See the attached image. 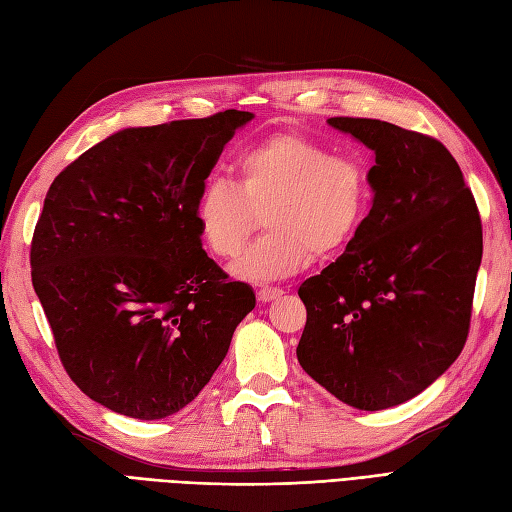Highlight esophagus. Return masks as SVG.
<instances>
[{"label": "esophagus", "mask_w": 512, "mask_h": 512, "mask_svg": "<svg viewBox=\"0 0 512 512\" xmlns=\"http://www.w3.org/2000/svg\"><path fill=\"white\" fill-rule=\"evenodd\" d=\"M284 290L280 286H260L258 288V301H271L275 297H280Z\"/></svg>", "instance_id": "obj_1"}]
</instances>
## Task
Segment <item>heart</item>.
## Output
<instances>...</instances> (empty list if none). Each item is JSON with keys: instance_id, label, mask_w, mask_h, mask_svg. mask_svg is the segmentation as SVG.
I'll use <instances>...</instances> for the list:
<instances>
[{"instance_id": "b5f03b06", "label": "heart", "mask_w": 512, "mask_h": 512, "mask_svg": "<svg viewBox=\"0 0 512 512\" xmlns=\"http://www.w3.org/2000/svg\"><path fill=\"white\" fill-rule=\"evenodd\" d=\"M234 178L237 185L213 176L200 187L196 224L217 258L234 260L265 215V237L234 267L247 280L284 278L306 267L312 252L344 250L370 209L366 163L299 133L247 146L234 161Z\"/></svg>"}]
</instances>
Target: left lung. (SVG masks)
<instances>
[{
    "instance_id": "1",
    "label": "left lung",
    "mask_w": 512,
    "mask_h": 512,
    "mask_svg": "<svg viewBox=\"0 0 512 512\" xmlns=\"http://www.w3.org/2000/svg\"><path fill=\"white\" fill-rule=\"evenodd\" d=\"M327 122L375 150V198L347 252L299 286L308 319L297 359L342 403L379 411L418 396L461 355L482 224L435 137L372 118Z\"/></svg>"
}]
</instances>
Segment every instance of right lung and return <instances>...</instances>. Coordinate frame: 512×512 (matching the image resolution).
Returning <instances> with one entry per match:
<instances>
[{
	"instance_id": "obj_1",
	"label": "right lung",
	"mask_w": 512,
	"mask_h": 512,
	"mask_svg": "<svg viewBox=\"0 0 512 512\" xmlns=\"http://www.w3.org/2000/svg\"><path fill=\"white\" fill-rule=\"evenodd\" d=\"M254 116L124 129L55 176L32 247V282L77 388L137 420L181 411L224 362L256 306L202 250L196 196Z\"/></svg>"
}]
</instances>
